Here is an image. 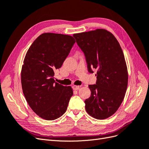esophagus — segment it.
Segmentation results:
<instances>
[{
	"mask_svg": "<svg viewBox=\"0 0 149 149\" xmlns=\"http://www.w3.org/2000/svg\"><path fill=\"white\" fill-rule=\"evenodd\" d=\"M72 88H73V89L74 90H78V89H80L81 86H73Z\"/></svg>",
	"mask_w": 149,
	"mask_h": 149,
	"instance_id": "34e87169",
	"label": "esophagus"
}]
</instances>
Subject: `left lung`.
<instances>
[{"label": "left lung", "instance_id": "left-lung-1", "mask_svg": "<svg viewBox=\"0 0 149 149\" xmlns=\"http://www.w3.org/2000/svg\"><path fill=\"white\" fill-rule=\"evenodd\" d=\"M83 52L89 73L96 69V84L89 85L91 96L84 101L85 109L93 118L104 119L120 106L127 88L125 58L118 40L109 31L97 29L74 34Z\"/></svg>", "mask_w": 149, "mask_h": 149}]
</instances>
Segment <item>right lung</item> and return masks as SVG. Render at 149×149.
I'll use <instances>...</instances> for the list:
<instances>
[{"instance_id": "add662e5", "label": "right lung", "mask_w": 149, "mask_h": 149, "mask_svg": "<svg viewBox=\"0 0 149 149\" xmlns=\"http://www.w3.org/2000/svg\"><path fill=\"white\" fill-rule=\"evenodd\" d=\"M74 43L70 35L45 33L26 52L21 72L22 89L30 107L41 118L56 119L67 109L73 89L55 82L53 76Z\"/></svg>"}]
</instances>
